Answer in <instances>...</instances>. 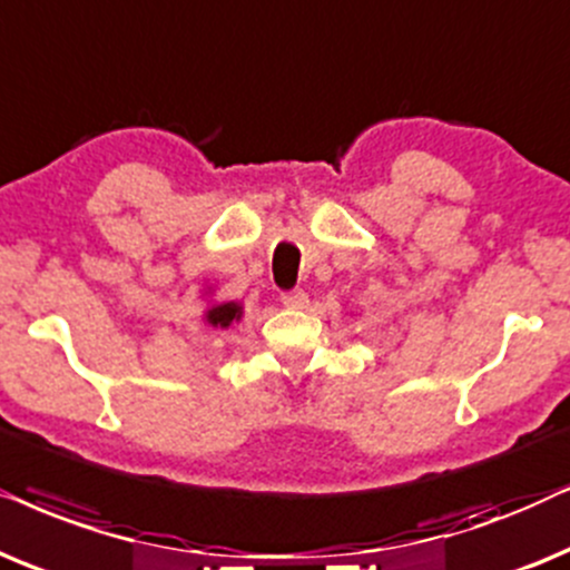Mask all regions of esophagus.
Segmentation results:
<instances>
[{
  "instance_id": "34e87169",
  "label": "esophagus",
  "mask_w": 570,
  "mask_h": 570,
  "mask_svg": "<svg viewBox=\"0 0 570 570\" xmlns=\"http://www.w3.org/2000/svg\"><path fill=\"white\" fill-rule=\"evenodd\" d=\"M281 302H284V307H289V309H305L309 299L302 289H294V292H286L284 297H281Z\"/></svg>"
}]
</instances>
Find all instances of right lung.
<instances>
[{"label":"right lung","mask_w":570,"mask_h":570,"mask_svg":"<svg viewBox=\"0 0 570 570\" xmlns=\"http://www.w3.org/2000/svg\"><path fill=\"white\" fill-rule=\"evenodd\" d=\"M214 289H208V294ZM245 317V307L242 302H216V305H208L206 313H203V323L210 325V328H229V325L239 323Z\"/></svg>","instance_id":"add662e5"}]
</instances>
